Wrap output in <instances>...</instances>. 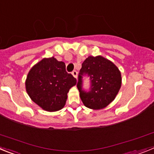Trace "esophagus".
Returning a JSON list of instances; mask_svg holds the SVG:
<instances>
[{"label":"esophagus","instance_id":"obj_1","mask_svg":"<svg viewBox=\"0 0 154 154\" xmlns=\"http://www.w3.org/2000/svg\"><path fill=\"white\" fill-rule=\"evenodd\" d=\"M72 75L74 76L75 78L77 79V76H78V72H77V71L73 70V71H72Z\"/></svg>","mask_w":154,"mask_h":154}]
</instances>
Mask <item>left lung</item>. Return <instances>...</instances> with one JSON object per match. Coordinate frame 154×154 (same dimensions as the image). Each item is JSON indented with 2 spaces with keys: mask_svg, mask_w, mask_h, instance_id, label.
Masks as SVG:
<instances>
[{
  "mask_svg": "<svg viewBox=\"0 0 154 154\" xmlns=\"http://www.w3.org/2000/svg\"><path fill=\"white\" fill-rule=\"evenodd\" d=\"M86 75L91 80L89 91H84L82 87L83 77ZM121 82L120 72L112 62L102 56H89L82 64L77 88L85 106L100 109L114 100L120 89Z\"/></svg>",
  "mask_w": 154,
  "mask_h": 154,
  "instance_id": "1",
  "label": "left lung"
}]
</instances>
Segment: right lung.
<instances>
[{
  "mask_svg": "<svg viewBox=\"0 0 154 154\" xmlns=\"http://www.w3.org/2000/svg\"><path fill=\"white\" fill-rule=\"evenodd\" d=\"M76 82L72 75L66 72L65 64L51 57L31 68L25 85L32 101L46 111L55 112L63 108L67 93Z\"/></svg>",
  "mask_w": 154,
  "mask_h": 154,
  "instance_id": "add662e5",
  "label": "right lung"
}]
</instances>
